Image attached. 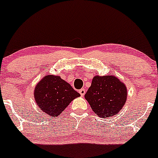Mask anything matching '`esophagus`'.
<instances>
[{
	"label": "esophagus",
	"instance_id": "obj_1",
	"mask_svg": "<svg viewBox=\"0 0 158 158\" xmlns=\"http://www.w3.org/2000/svg\"><path fill=\"white\" fill-rule=\"evenodd\" d=\"M79 93H80V94H81V95L83 97V96H84V94H85L86 91L84 89H81V90H79Z\"/></svg>",
	"mask_w": 158,
	"mask_h": 158
}]
</instances>
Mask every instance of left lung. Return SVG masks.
I'll return each instance as SVG.
<instances>
[{
  "mask_svg": "<svg viewBox=\"0 0 158 158\" xmlns=\"http://www.w3.org/2000/svg\"><path fill=\"white\" fill-rule=\"evenodd\" d=\"M126 84L114 75L94 76L85 97L93 112L100 118L120 112L127 100Z\"/></svg>",
  "mask_w": 158,
  "mask_h": 158,
  "instance_id": "1",
  "label": "left lung"
}]
</instances>
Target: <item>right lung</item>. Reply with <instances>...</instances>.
Returning <instances> with one entry per match:
<instances>
[{
    "mask_svg": "<svg viewBox=\"0 0 158 158\" xmlns=\"http://www.w3.org/2000/svg\"><path fill=\"white\" fill-rule=\"evenodd\" d=\"M81 94L60 76L45 75L34 90L35 101L40 110L51 117H56Z\"/></svg>",
    "mask_w": 158,
    "mask_h": 158,
    "instance_id": "add662e5",
    "label": "right lung"
}]
</instances>
